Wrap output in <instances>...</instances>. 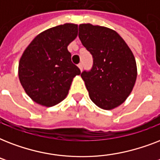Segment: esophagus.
<instances>
[{"label":"esophagus","instance_id":"1","mask_svg":"<svg viewBox=\"0 0 160 160\" xmlns=\"http://www.w3.org/2000/svg\"><path fill=\"white\" fill-rule=\"evenodd\" d=\"M78 67L80 68V70H82V69H83V64H82V63H80V64L78 65Z\"/></svg>","mask_w":160,"mask_h":160}]
</instances>
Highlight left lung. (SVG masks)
Returning <instances> with one entry per match:
<instances>
[{
	"label": "left lung",
	"instance_id": "obj_1",
	"mask_svg": "<svg viewBox=\"0 0 160 160\" xmlns=\"http://www.w3.org/2000/svg\"><path fill=\"white\" fill-rule=\"evenodd\" d=\"M79 38L93 57L91 70L80 74L90 100L103 109L120 105L131 93L137 77L131 50L116 31L104 26L81 24Z\"/></svg>",
	"mask_w": 160,
	"mask_h": 160
}]
</instances>
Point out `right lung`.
<instances>
[{
  "label": "right lung",
  "mask_w": 160,
  "mask_h": 160,
  "mask_svg": "<svg viewBox=\"0 0 160 160\" xmlns=\"http://www.w3.org/2000/svg\"><path fill=\"white\" fill-rule=\"evenodd\" d=\"M77 33L75 24L52 27L39 34L24 51L19 62V79L37 104L50 107L62 101L73 78L80 74L67 49Z\"/></svg>",
  "instance_id": "obj_1"
}]
</instances>
